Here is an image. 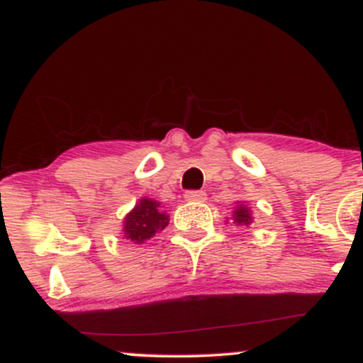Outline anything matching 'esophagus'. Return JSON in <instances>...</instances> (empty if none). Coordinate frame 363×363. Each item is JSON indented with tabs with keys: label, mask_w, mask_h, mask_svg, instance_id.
<instances>
[{
	"label": "esophagus",
	"mask_w": 363,
	"mask_h": 363,
	"mask_svg": "<svg viewBox=\"0 0 363 363\" xmlns=\"http://www.w3.org/2000/svg\"><path fill=\"white\" fill-rule=\"evenodd\" d=\"M184 198L187 201H203L206 198L205 191H186Z\"/></svg>",
	"instance_id": "1"
}]
</instances>
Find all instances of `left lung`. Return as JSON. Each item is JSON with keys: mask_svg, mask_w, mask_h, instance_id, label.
Wrapping results in <instances>:
<instances>
[{"mask_svg": "<svg viewBox=\"0 0 363 363\" xmlns=\"http://www.w3.org/2000/svg\"><path fill=\"white\" fill-rule=\"evenodd\" d=\"M232 218H234V222L237 225H249L252 222L251 210H249V208L245 206L244 203H239V205L235 206L234 213H232Z\"/></svg>", "mask_w": 363, "mask_h": 363, "instance_id": "1", "label": "left lung"}]
</instances>
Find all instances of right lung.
<instances>
[{"label":"right lung","instance_id":"1","mask_svg":"<svg viewBox=\"0 0 363 363\" xmlns=\"http://www.w3.org/2000/svg\"><path fill=\"white\" fill-rule=\"evenodd\" d=\"M169 225V215L160 211V203L155 199L141 198L123 222L124 239L135 244H143Z\"/></svg>","mask_w":363,"mask_h":363}]
</instances>
